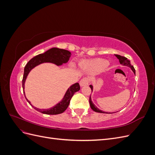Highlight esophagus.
<instances>
[{
    "label": "esophagus",
    "instance_id": "obj_1",
    "mask_svg": "<svg viewBox=\"0 0 155 155\" xmlns=\"http://www.w3.org/2000/svg\"><path fill=\"white\" fill-rule=\"evenodd\" d=\"M88 83H89V79L88 78H83L80 81V82H79V85H80L81 87L87 86L88 85Z\"/></svg>",
    "mask_w": 155,
    "mask_h": 155
}]
</instances>
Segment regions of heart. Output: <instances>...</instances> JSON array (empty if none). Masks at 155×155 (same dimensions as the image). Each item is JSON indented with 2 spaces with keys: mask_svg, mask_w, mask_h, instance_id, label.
Listing matches in <instances>:
<instances>
[{
  "mask_svg": "<svg viewBox=\"0 0 155 155\" xmlns=\"http://www.w3.org/2000/svg\"><path fill=\"white\" fill-rule=\"evenodd\" d=\"M81 66L93 72H101L104 70L109 64L107 61L97 58L94 59L85 61L81 63Z\"/></svg>",
  "mask_w": 155,
  "mask_h": 155,
  "instance_id": "heart-1",
  "label": "heart"
}]
</instances>
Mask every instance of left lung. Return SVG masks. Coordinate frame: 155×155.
Returning <instances> with one entry per match:
<instances>
[{"mask_svg": "<svg viewBox=\"0 0 155 155\" xmlns=\"http://www.w3.org/2000/svg\"><path fill=\"white\" fill-rule=\"evenodd\" d=\"M115 55H116V57L119 59V61H120V64L124 65V66H127V67H130L131 68V70H133V72L135 74V69H134V67L133 66V65L130 64V61L128 60L127 58H125V57H124V56H121L120 55H116V54ZM90 87H91V91L92 92V91H93V87H92V85H90ZM89 103H90V105H91V109L94 111H95L96 112H100V113H107V114L108 113V112L102 111V110H100L99 109H98V108H97L94 105V104L93 103H92V101L91 100V96H90V98H89ZM108 114H110V112H109V113H108Z\"/></svg>", "mask_w": 155, "mask_h": 155, "instance_id": "1", "label": "left lung"}]
</instances>
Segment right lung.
<instances>
[{
	"label": "right lung",
	"instance_id": "right-lung-1",
	"mask_svg": "<svg viewBox=\"0 0 155 155\" xmlns=\"http://www.w3.org/2000/svg\"><path fill=\"white\" fill-rule=\"evenodd\" d=\"M70 56H71V53L67 50L60 49L58 48H52L45 51V53L37 55L35 56L34 58L31 59L28 62V63L25 67L24 75H23L22 78V88L24 94L25 83L26 81V79L32 68H34L35 67L37 66V65L43 63H51L58 65V66H60V65H62L63 63H67L70 58ZM79 89H80V86H79V84L78 83H75L72 86H70V88H68L67 91L66 92V93H65L62 101L59 102L57 105L54 106L53 107L48 109H38V108L34 107L31 104L30 101L28 100L26 97H25L27 101L36 110L41 112V113L50 115L59 114L61 113H63V112L67 109V107L70 104V101L72 97L73 96L75 92L79 91Z\"/></svg>",
	"mask_w": 155,
	"mask_h": 155
}]
</instances>
